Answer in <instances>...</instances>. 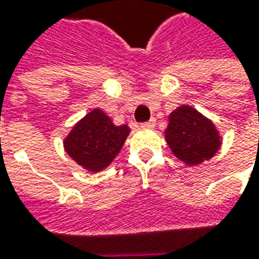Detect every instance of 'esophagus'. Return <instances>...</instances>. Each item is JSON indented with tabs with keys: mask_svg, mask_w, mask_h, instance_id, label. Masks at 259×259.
<instances>
[{
	"mask_svg": "<svg viewBox=\"0 0 259 259\" xmlns=\"http://www.w3.org/2000/svg\"><path fill=\"white\" fill-rule=\"evenodd\" d=\"M155 125V119L154 118H151L148 122H144V124H141V126H147V128H153Z\"/></svg>",
	"mask_w": 259,
	"mask_h": 259,
	"instance_id": "34e87169",
	"label": "esophagus"
}]
</instances>
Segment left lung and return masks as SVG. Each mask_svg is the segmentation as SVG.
Masks as SVG:
<instances>
[{"label":"left lung","mask_w":259,"mask_h":259,"mask_svg":"<svg viewBox=\"0 0 259 259\" xmlns=\"http://www.w3.org/2000/svg\"><path fill=\"white\" fill-rule=\"evenodd\" d=\"M164 137L173 154L186 165L210 160L222 145V135L213 121L189 105H180L168 115Z\"/></svg>","instance_id":"8db88e82"}]
</instances>
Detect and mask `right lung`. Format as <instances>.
Here are the masks:
<instances>
[{"mask_svg":"<svg viewBox=\"0 0 259 259\" xmlns=\"http://www.w3.org/2000/svg\"><path fill=\"white\" fill-rule=\"evenodd\" d=\"M130 133L128 125H115L111 116L95 108L73 125L63 147L77 164L98 173L114 161Z\"/></svg>","mask_w":259,"mask_h":259,"instance_id":"obj_1","label":"right lung"}]
</instances>
